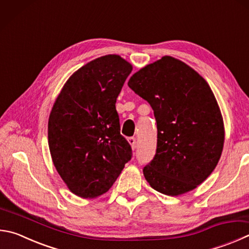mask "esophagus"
<instances>
[{"label":"esophagus","mask_w":249,"mask_h":249,"mask_svg":"<svg viewBox=\"0 0 249 249\" xmlns=\"http://www.w3.org/2000/svg\"><path fill=\"white\" fill-rule=\"evenodd\" d=\"M128 142L130 146H132L133 149H136V138L135 137H129L128 138Z\"/></svg>","instance_id":"esophagus-1"}]
</instances>
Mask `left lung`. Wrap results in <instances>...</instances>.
Instances as JSON below:
<instances>
[{"label": "left lung", "mask_w": 249, "mask_h": 249, "mask_svg": "<svg viewBox=\"0 0 249 249\" xmlns=\"http://www.w3.org/2000/svg\"><path fill=\"white\" fill-rule=\"evenodd\" d=\"M128 87L151 106L157 121V151L142 170L144 178L169 196L195 189L215 169L224 143L209 85L184 62L163 56L136 71Z\"/></svg>", "instance_id": "obj_1"}]
</instances>
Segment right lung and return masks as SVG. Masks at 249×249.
I'll return each instance as SVG.
<instances>
[{"mask_svg": "<svg viewBox=\"0 0 249 249\" xmlns=\"http://www.w3.org/2000/svg\"><path fill=\"white\" fill-rule=\"evenodd\" d=\"M132 70L115 54L87 63L63 86L50 113L53 164L70 191L81 198L107 193L132 159L115 107Z\"/></svg>", "mask_w": 249, "mask_h": 249, "instance_id": "add662e5", "label": "right lung"}]
</instances>
